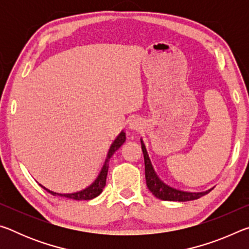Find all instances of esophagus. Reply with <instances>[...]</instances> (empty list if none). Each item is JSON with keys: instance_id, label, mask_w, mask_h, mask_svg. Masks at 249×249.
<instances>
[{"instance_id": "esophagus-1", "label": "esophagus", "mask_w": 249, "mask_h": 249, "mask_svg": "<svg viewBox=\"0 0 249 249\" xmlns=\"http://www.w3.org/2000/svg\"><path fill=\"white\" fill-rule=\"evenodd\" d=\"M141 127H142V122L140 120L133 119L128 122V128H130V129L135 130V129H138Z\"/></svg>"}]
</instances>
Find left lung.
Instances as JSON below:
<instances>
[{
	"label": "left lung",
	"mask_w": 249,
	"mask_h": 249,
	"mask_svg": "<svg viewBox=\"0 0 249 249\" xmlns=\"http://www.w3.org/2000/svg\"><path fill=\"white\" fill-rule=\"evenodd\" d=\"M142 142V154H144V160H145V177H146V184L147 188L149 189V191L153 195L158 197L160 200L163 201H179V202H185V201H192L196 200L199 197L203 196L211 191H202V192H189L176 189L174 187H170L169 184L163 182V181L159 178L157 172L155 171L153 163L150 161V158L147 153L146 146L144 144L142 140H141Z\"/></svg>",
	"instance_id": "8db88e82"
}]
</instances>
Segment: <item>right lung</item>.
Masks as SVG:
<instances>
[{"mask_svg": "<svg viewBox=\"0 0 249 249\" xmlns=\"http://www.w3.org/2000/svg\"><path fill=\"white\" fill-rule=\"evenodd\" d=\"M126 141V135L124 130L119 134V136L115 138V141L112 142L111 147L107 151V159H105L104 165L101 169L100 174L98 176L93 182H92L89 187H87L86 189H83L81 191H77V192H72V193H58L49 190V189L45 188L44 185L40 184L41 188H44L46 191L49 192L50 195L53 196H64V197H68V199H72V200H91L94 199L98 196L101 195V192L103 191V188L105 187V182H107V170H108V161L109 158L114 155L115 151L120 148V147L124 144V142Z\"/></svg>", "mask_w": 249, "mask_h": 249, "instance_id": "1", "label": "right lung"}]
</instances>
